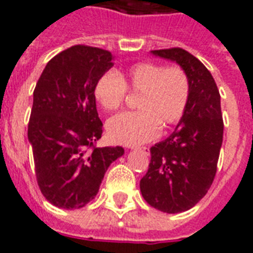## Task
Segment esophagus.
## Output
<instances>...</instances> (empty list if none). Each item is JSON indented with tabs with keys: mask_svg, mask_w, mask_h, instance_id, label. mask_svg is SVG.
Wrapping results in <instances>:
<instances>
[{
	"mask_svg": "<svg viewBox=\"0 0 253 253\" xmlns=\"http://www.w3.org/2000/svg\"><path fill=\"white\" fill-rule=\"evenodd\" d=\"M132 150H139L142 151V153H149V149H147V147H134Z\"/></svg>",
	"mask_w": 253,
	"mask_h": 253,
	"instance_id": "34e87169",
	"label": "esophagus"
}]
</instances>
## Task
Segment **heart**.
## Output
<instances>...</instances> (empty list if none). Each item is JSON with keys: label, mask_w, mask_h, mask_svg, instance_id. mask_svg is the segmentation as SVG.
<instances>
[{"label": "heart", "mask_w": 253, "mask_h": 253, "mask_svg": "<svg viewBox=\"0 0 253 253\" xmlns=\"http://www.w3.org/2000/svg\"><path fill=\"white\" fill-rule=\"evenodd\" d=\"M126 89L139 93L136 112L111 118L107 134L111 141L135 146L154 139L162 128L178 123L188 106L189 79L179 67L165 68L155 63H138L119 72L108 71L95 83L93 96L104 111H117Z\"/></svg>", "instance_id": "1"}]
</instances>
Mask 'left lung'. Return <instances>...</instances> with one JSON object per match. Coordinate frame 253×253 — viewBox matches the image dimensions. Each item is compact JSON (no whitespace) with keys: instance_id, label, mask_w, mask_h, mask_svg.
<instances>
[{"instance_id":"8db88e82","label":"left lung","mask_w":253,"mask_h":253,"mask_svg":"<svg viewBox=\"0 0 253 253\" xmlns=\"http://www.w3.org/2000/svg\"><path fill=\"white\" fill-rule=\"evenodd\" d=\"M151 55L184 69L190 92L175 130L150 149L149 170L139 186L150 207L181 213L207 194L216 175L224 132L220 93L207 67L185 49L151 50Z\"/></svg>"}]
</instances>
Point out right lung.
Returning a JSON list of instances; mask_svg holds the SVG:
<instances>
[{
    "mask_svg": "<svg viewBox=\"0 0 253 253\" xmlns=\"http://www.w3.org/2000/svg\"><path fill=\"white\" fill-rule=\"evenodd\" d=\"M112 65L111 52L75 45L50 59L36 84L28 141L41 193L57 208L85 207L125 154L121 146H93L103 132L93 87Z\"/></svg>",
    "mask_w": 253,
    "mask_h": 253,
    "instance_id": "add662e5",
    "label": "right lung"
}]
</instances>
